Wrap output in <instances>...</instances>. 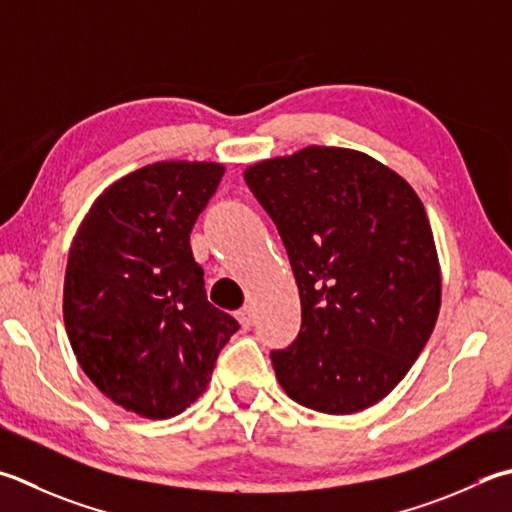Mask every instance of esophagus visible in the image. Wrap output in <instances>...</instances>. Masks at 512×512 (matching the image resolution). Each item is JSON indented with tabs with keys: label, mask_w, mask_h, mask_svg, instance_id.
Masks as SVG:
<instances>
[{
	"label": "esophagus",
	"mask_w": 512,
	"mask_h": 512,
	"mask_svg": "<svg viewBox=\"0 0 512 512\" xmlns=\"http://www.w3.org/2000/svg\"><path fill=\"white\" fill-rule=\"evenodd\" d=\"M237 319H239V324H242L244 328L253 326V322H255L253 306H244V308H239V310H237Z\"/></svg>",
	"instance_id": "esophagus-1"
}]
</instances>
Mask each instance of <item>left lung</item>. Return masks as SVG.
I'll return each instance as SVG.
<instances>
[{
  "label": "left lung",
  "mask_w": 512,
  "mask_h": 512,
  "mask_svg": "<svg viewBox=\"0 0 512 512\" xmlns=\"http://www.w3.org/2000/svg\"><path fill=\"white\" fill-rule=\"evenodd\" d=\"M302 299L295 342L270 353L290 399L350 415L393 390L433 333L442 275L422 199L348 148L308 146L244 173Z\"/></svg>",
  "instance_id": "8db88e82"
}]
</instances>
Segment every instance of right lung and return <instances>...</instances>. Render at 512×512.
Instances as JSON below:
<instances>
[{
    "label": "right lung",
    "mask_w": 512,
    "mask_h": 512,
    "mask_svg": "<svg viewBox=\"0 0 512 512\" xmlns=\"http://www.w3.org/2000/svg\"><path fill=\"white\" fill-rule=\"evenodd\" d=\"M224 166L159 162L88 210L68 253L64 324L82 366L126 410L168 419L204 393L237 319L206 299L190 230Z\"/></svg>",
    "instance_id": "add662e5"
}]
</instances>
